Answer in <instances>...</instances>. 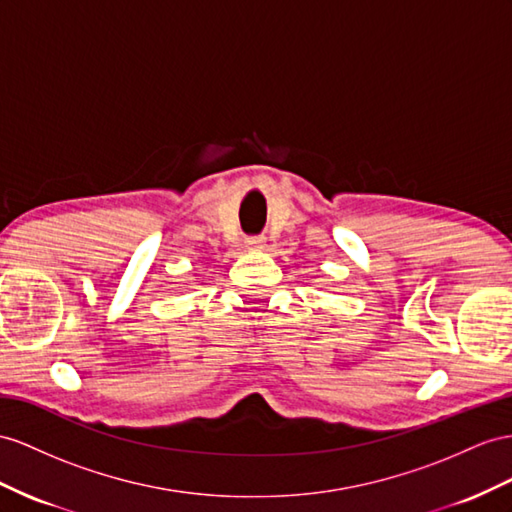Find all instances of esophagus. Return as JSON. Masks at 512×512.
<instances>
[{
	"mask_svg": "<svg viewBox=\"0 0 512 512\" xmlns=\"http://www.w3.org/2000/svg\"><path fill=\"white\" fill-rule=\"evenodd\" d=\"M246 246L251 248V251H261V248L266 246V238H264V235H248Z\"/></svg>",
	"mask_w": 512,
	"mask_h": 512,
	"instance_id": "34e87169",
	"label": "esophagus"
}]
</instances>
